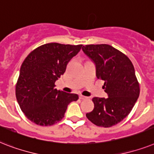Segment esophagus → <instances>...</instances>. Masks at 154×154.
<instances>
[{
  "label": "esophagus",
  "instance_id": "obj_1",
  "mask_svg": "<svg viewBox=\"0 0 154 154\" xmlns=\"http://www.w3.org/2000/svg\"><path fill=\"white\" fill-rule=\"evenodd\" d=\"M79 98H80V99H82V100H83V99H86V98H87V97H86V96H83V95H82V94H79Z\"/></svg>",
  "mask_w": 154,
  "mask_h": 154
}]
</instances>
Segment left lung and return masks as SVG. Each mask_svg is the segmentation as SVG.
I'll use <instances>...</instances> for the list:
<instances>
[{
    "instance_id": "1",
    "label": "left lung",
    "mask_w": 154,
    "mask_h": 154,
    "mask_svg": "<svg viewBox=\"0 0 154 154\" xmlns=\"http://www.w3.org/2000/svg\"><path fill=\"white\" fill-rule=\"evenodd\" d=\"M82 49L95 64L96 77L104 81L108 95L92 98L94 109L86 116L96 126L111 127L130 114L139 96L134 65L125 54L108 44H90Z\"/></svg>"
}]
</instances>
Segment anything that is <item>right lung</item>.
<instances>
[{"label": "right lung", "mask_w": 154, "mask_h": 154, "mask_svg": "<svg viewBox=\"0 0 154 154\" xmlns=\"http://www.w3.org/2000/svg\"><path fill=\"white\" fill-rule=\"evenodd\" d=\"M83 45L50 43L33 50L22 63L16 96L24 115L40 126H51L64 117L67 106L78 100L76 94L55 88L70 60Z\"/></svg>", "instance_id": "1"}]
</instances>
